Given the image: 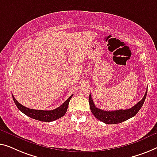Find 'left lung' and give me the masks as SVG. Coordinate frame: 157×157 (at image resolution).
Masks as SVG:
<instances>
[{
	"mask_svg": "<svg viewBox=\"0 0 157 157\" xmlns=\"http://www.w3.org/2000/svg\"><path fill=\"white\" fill-rule=\"evenodd\" d=\"M147 89L146 91L144 98L142 100L136 104L134 107L128 109H119L115 111H105L96 107L93 102V100L91 98V94L89 95V103L90 107L92 113L97 119L107 124H119L124 122L128 119H130L135 116L136 113L140 111L144 104L146 97H147Z\"/></svg>",
	"mask_w": 157,
	"mask_h": 157,
	"instance_id": "obj_1",
	"label": "left lung"
}]
</instances>
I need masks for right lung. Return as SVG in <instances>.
<instances>
[{"label":"right lung","instance_id":"obj_1","mask_svg":"<svg viewBox=\"0 0 157 157\" xmlns=\"http://www.w3.org/2000/svg\"><path fill=\"white\" fill-rule=\"evenodd\" d=\"M72 95L73 94H72L63 105H61L59 107L53 110H39L30 109V108L24 107L23 105L20 104L18 101L15 100L13 95V99L15 105L18 108V109L23 112V114H25V115L30 117V118L35 119V120L41 121V122H52V121L56 120L65 115L66 112H67L70 100L72 98Z\"/></svg>","mask_w":157,"mask_h":157}]
</instances>
